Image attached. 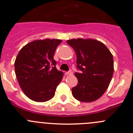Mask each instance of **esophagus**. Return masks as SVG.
<instances>
[{
    "instance_id": "esophagus-1",
    "label": "esophagus",
    "mask_w": 133,
    "mask_h": 133,
    "mask_svg": "<svg viewBox=\"0 0 133 133\" xmlns=\"http://www.w3.org/2000/svg\"><path fill=\"white\" fill-rule=\"evenodd\" d=\"M72 74H73V72H72V71H71V70H69V71H68V72L65 73V75H72Z\"/></svg>"
}]
</instances>
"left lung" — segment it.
Masks as SVG:
<instances>
[{
	"label": "left lung",
	"instance_id": "left-lung-1",
	"mask_svg": "<svg viewBox=\"0 0 133 133\" xmlns=\"http://www.w3.org/2000/svg\"><path fill=\"white\" fill-rule=\"evenodd\" d=\"M77 56L75 73L78 83L72 88V95L77 100L91 102L100 98L108 88L114 74V58L111 52L102 42L93 38H72L67 41Z\"/></svg>",
	"mask_w": 133,
	"mask_h": 133
}]
</instances>
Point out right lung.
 I'll list each match as a JSON object with an SVG mask.
<instances>
[{
	"mask_svg": "<svg viewBox=\"0 0 133 133\" xmlns=\"http://www.w3.org/2000/svg\"><path fill=\"white\" fill-rule=\"evenodd\" d=\"M60 39H40L30 42L19 50L14 62L18 82L31 100L44 102L54 97L64 73L56 68L54 54Z\"/></svg>",
	"mask_w": 133,
	"mask_h": 133,
	"instance_id": "1",
	"label": "right lung"
}]
</instances>
